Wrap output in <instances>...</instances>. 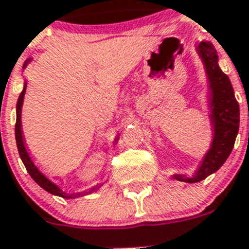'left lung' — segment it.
Wrapping results in <instances>:
<instances>
[{
	"label": "left lung",
	"mask_w": 249,
	"mask_h": 249,
	"mask_svg": "<svg viewBox=\"0 0 249 249\" xmlns=\"http://www.w3.org/2000/svg\"><path fill=\"white\" fill-rule=\"evenodd\" d=\"M197 52L210 81V117L213 127V140L211 148L202 160L201 166L192 177L173 176L177 181L188 183L203 181L204 178L221 168L232 152L239 128V105L234 97L230 78L219 68L217 51L211 42L202 41L197 46Z\"/></svg>",
	"instance_id": "left-lung-1"
}]
</instances>
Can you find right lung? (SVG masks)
I'll return each mask as SVG.
<instances>
[{"mask_svg": "<svg viewBox=\"0 0 249 249\" xmlns=\"http://www.w3.org/2000/svg\"><path fill=\"white\" fill-rule=\"evenodd\" d=\"M30 62V59H27L23 65V68L27 66V63ZM26 87H27V82H25L23 85V89L19 93V97L17 100V106H16V126H15V135H16V143H17V148H18V153L19 157H21L22 162L25 164L26 169H27V172L30 173V176L34 178V181L38 184L39 187H42L43 190L50 192L51 195L54 196H59V197H62V198H76V197H80V196H85V195H89L93 191L98 190L101 186H96L92 187L91 190L85 191V192H80V193H72V195H68V193L63 192L56 183L53 182H51L47 177H46L43 173L39 172V169L35 166L34 160H31L30 155H28L27 149L25 147V141H23V136H22V127H21V111H22V103H23V98H25V92H26ZM118 137L116 138L114 141H117Z\"/></svg>", "mask_w": 249, "mask_h": 249, "instance_id": "add662e5", "label": "right lung"}]
</instances>
